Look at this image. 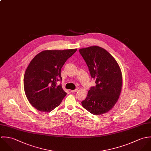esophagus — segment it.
<instances>
[{"label": "esophagus", "instance_id": "obj_1", "mask_svg": "<svg viewBox=\"0 0 151 151\" xmlns=\"http://www.w3.org/2000/svg\"><path fill=\"white\" fill-rule=\"evenodd\" d=\"M78 91V89H75V90H71L70 91V92L71 93H75V92H76Z\"/></svg>", "mask_w": 151, "mask_h": 151}]
</instances>
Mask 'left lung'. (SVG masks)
<instances>
[{
    "instance_id": "8db88e82",
    "label": "left lung",
    "mask_w": 151,
    "mask_h": 151,
    "mask_svg": "<svg viewBox=\"0 0 151 151\" xmlns=\"http://www.w3.org/2000/svg\"><path fill=\"white\" fill-rule=\"evenodd\" d=\"M79 52L96 83L82 105L94 115L106 113L114 106L120 97L122 85L120 68L109 52L99 46L81 48Z\"/></svg>"
}]
</instances>
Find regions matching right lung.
<instances>
[{
    "label": "right lung",
    "mask_w": 151,
    "mask_h": 151,
    "mask_svg": "<svg viewBox=\"0 0 151 151\" xmlns=\"http://www.w3.org/2000/svg\"><path fill=\"white\" fill-rule=\"evenodd\" d=\"M77 49L45 50L31 60L24 76V89L31 104L42 112H50L60 105L66 93L57 82L60 70Z\"/></svg>",
    "instance_id": "right-lung-1"
}]
</instances>
